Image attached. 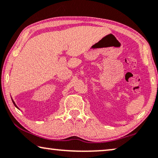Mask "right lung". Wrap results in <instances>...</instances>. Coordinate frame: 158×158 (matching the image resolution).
<instances>
[{
	"label": "right lung",
	"mask_w": 158,
	"mask_h": 158,
	"mask_svg": "<svg viewBox=\"0 0 158 158\" xmlns=\"http://www.w3.org/2000/svg\"><path fill=\"white\" fill-rule=\"evenodd\" d=\"M11 100H12V98H11ZM12 102H13V103H14V106H15L16 107V108H17L19 109V108H18V107H17V106H16V103H15V102H14V101L13 100H12Z\"/></svg>",
	"instance_id": "right-lung-1"
}]
</instances>
